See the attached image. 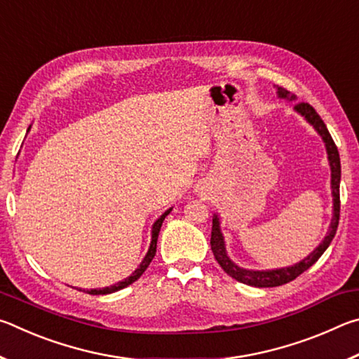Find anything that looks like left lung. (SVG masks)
<instances>
[{"label":"left lung","instance_id":"left-lung-1","mask_svg":"<svg viewBox=\"0 0 359 359\" xmlns=\"http://www.w3.org/2000/svg\"><path fill=\"white\" fill-rule=\"evenodd\" d=\"M277 95L278 98L283 100H294V96L291 95L288 90L282 87H277ZM294 111L301 114L304 118H306L309 123H311L315 130H317L318 135L323 139L326 145V154L327 160H330L331 166V190H332V220L330 231H327L326 238L321 241V244L315 248V250L309 255L307 258H304L299 263L294 266L288 267H280V269H271V271H250L244 269V267H239L234 264L233 261L229 259L226 248H224V239L220 229V218L214 215L212 218V234H210V247L212 252H214V257L218 261V264L222 266V269L226 272L229 277L236 278V280L245 285H250V287H258V288H267V287H280V285L288 283L294 280L297 276H301L304 271H307L309 267L315 264L318 261L321 255L330 247L331 241L336 236V231L339 226V217H340V196H339V185H340V158L336 144H334L332 137L327 131L325 121L321 120L317 111L307 102H297L294 106Z\"/></svg>","mask_w":359,"mask_h":359}]
</instances>
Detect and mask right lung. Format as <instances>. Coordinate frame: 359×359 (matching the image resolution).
<instances>
[{
    "label": "right lung",
    "mask_w": 359,
    "mask_h": 359,
    "mask_svg": "<svg viewBox=\"0 0 359 359\" xmlns=\"http://www.w3.org/2000/svg\"><path fill=\"white\" fill-rule=\"evenodd\" d=\"M172 209H168L165 214H163L160 218H158V220L154 223V226H151V242H150V247H149V252H147V255H145L144 257V259H142V263L139 264V267L137 269L133 272V274L130 276V277H126L125 280H121V282H118V283H115V285H111V287H106V288H95V290H87V293L88 294H109V293H115V291H118V290H121V288H126L128 287V285H131L133 282H136L139 277H141L142 274H144V271L147 269L149 267V264L151 263V259H154V257H155V253H156V241H158V234H160V229H161V224H163V222H165V218H166V215L169 214V212H171ZM82 291V290H81ZM85 291V290H83Z\"/></svg>",
    "instance_id": "right-lung-1"
}]
</instances>
